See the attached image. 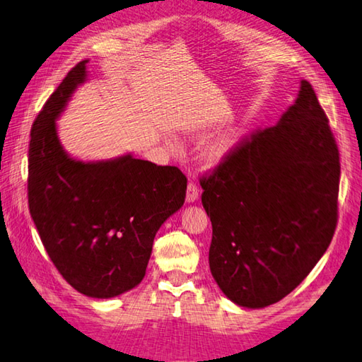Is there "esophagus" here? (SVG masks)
I'll return each instance as SVG.
<instances>
[{
	"instance_id": "1",
	"label": "esophagus",
	"mask_w": 362,
	"mask_h": 362,
	"mask_svg": "<svg viewBox=\"0 0 362 362\" xmlns=\"http://www.w3.org/2000/svg\"><path fill=\"white\" fill-rule=\"evenodd\" d=\"M197 196H199V187H197L194 182H189L187 187V201L194 202L197 199Z\"/></svg>"
}]
</instances>
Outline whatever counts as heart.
Returning a JSON list of instances; mask_svg holds the SVG:
<instances>
[{
  "label": "heart",
  "mask_w": 362,
  "mask_h": 362,
  "mask_svg": "<svg viewBox=\"0 0 362 362\" xmlns=\"http://www.w3.org/2000/svg\"><path fill=\"white\" fill-rule=\"evenodd\" d=\"M228 147H229V141L228 139H221L211 146L209 151H207V158L211 163H216L224 157V153L228 152Z\"/></svg>",
  "instance_id": "heart-1"
}]
</instances>
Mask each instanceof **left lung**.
Returning <instances> with one entry per match:
<instances>
[{
    "label": "left lung",
    "instance_id": "obj_1",
    "mask_svg": "<svg viewBox=\"0 0 362 362\" xmlns=\"http://www.w3.org/2000/svg\"><path fill=\"white\" fill-rule=\"evenodd\" d=\"M339 179L329 120L303 80L278 124L247 134L199 179L210 272L229 300L265 308L301 284L336 232Z\"/></svg>",
    "mask_w": 362,
    "mask_h": 362
}]
</instances>
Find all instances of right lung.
<instances>
[{
    "instance_id": "1",
    "label": "right lung",
    "mask_w": 362,
    "mask_h": 362,
    "mask_svg": "<svg viewBox=\"0 0 362 362\" xmlns=\"http://www.w3.org/2000/svg\"><path fill=\"white\" fill-rule=\"evenodd\" d=\"M78 62L35 117L28 152V205L56 270L78 292L111 298L143 281L155 233L185 202L175 166L125 155L83 163L62 151L56 119L78 84Z\"/></svg>"
}]
</instances>
